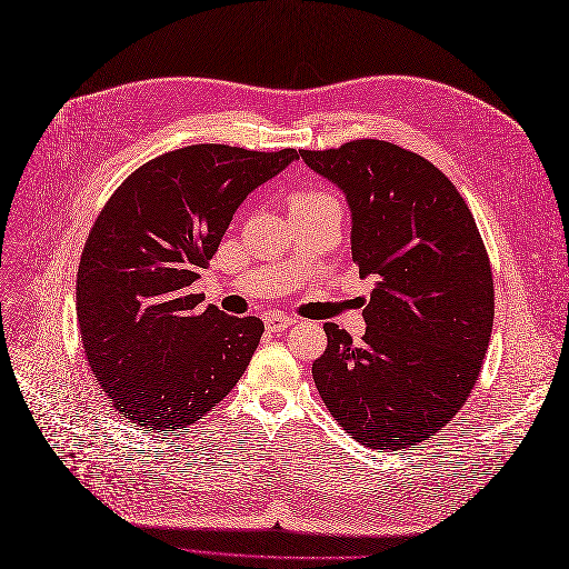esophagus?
<instances>
[{
    "label": "esophagus",
    "mask_w": 569,
    "mask_h": 569,
    "mask_svg": "<svg viewBox=\"0 0 569 569\" xmlns=\"http://www.w3.org/2000/svg\"><path fill=\"white\" fill-rule=\"evenodd\" d=\"M293 321H296V319H291V317H287V315H268V317L263 319L266 329H268V331H273V333H282L284 329H289V327H291Z\"/></svg>",
    "instance_id": "esophagus-1"
}]
</instances>
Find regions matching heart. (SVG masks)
I'll return each mask as SVG.
<instances>
[{
    "label": "heart",
    "mask_w": 569,
    "mask_h": 569,
    "mask_svg": "<svg viewBox=\"0 0 569 569\" xmlns=\"http://www.w3.org/2000/svg\"><path fill=\"white\" fill-rule=\"evenodd\" d=\"M321 201H333L327 192H319V189H306V192H299L293 197L291 206H310V203H321Z\"/></svg>",
    "instance_id": "heart-1"
}]
</instances>
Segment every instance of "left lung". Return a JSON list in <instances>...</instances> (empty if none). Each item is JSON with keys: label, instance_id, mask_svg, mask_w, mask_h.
<instances>
[{"label": "left lung", "instance_id": "left-lung-1", "mask_svg": "<svg viewBox=\"0 0 569 569\" xmlns=\"http://www.w3.org/2000/svg\"><path fill=\"white\" fill-rule=\"evenodd\" d=\"M299 154L345 194L351 257L375 278L359 345L323 323L317 391L357 442L417 445L461 410L491 340L493 276L475 218L442 171L393 143Z\"/></svg>", "mask_w": 569, "mask_h": 569}]
</instances>
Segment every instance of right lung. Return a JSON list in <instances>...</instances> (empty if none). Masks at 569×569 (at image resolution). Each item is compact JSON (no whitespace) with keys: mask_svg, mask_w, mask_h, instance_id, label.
<instances>
[{"mask_svg":"<svg viewBox=\"0 0 569 569\" xmlns=\"http://www.w3.org/2000/svg\"><path fill=\"white\" fill-rule=\"evenodd\" d=\"M293 159L291 148L187 146L133 171L99 212L78 266L76 315L97 382L129 421L189 428L246 372L263 321L197 310L189 287L238 206Z\"/></svg>","mask_w":569,"mask_h":569,"instance_id":"1","label":"right lung"}]
</instances>
